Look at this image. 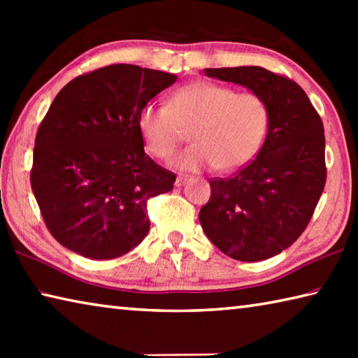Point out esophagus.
I'll return each instance as SVG.
<instances>
[{"mask_svg":"<svg viewBox=\"0 0 358 358\" xmlns=\"http://www.w3.org/2000/svg\"><path fill=\"white\" fill-rule=\"evenodd\" d=\"M187 177H185V175H178L177 180H175V186H183L186 183Z\"/></svg>","mask_w":358,"mask_h":358,"instance_id":"obj_1","label":"esophagus"}]
</instances>
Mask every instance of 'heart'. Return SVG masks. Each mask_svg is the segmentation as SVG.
<instances>
[{
	"label": "heart",
	"instance_id": "obj_1",
	"mask_svg": "<svg viewBox=\"0 0 358 358\" xmlns=\"http://www.w3.org/2000/svg\"><path fill=\"white\" fill-rule=\"evenodd\" d=\"M270 126V110L262 96L213 82H192L178 88L167 106L145 104L137 129L151 155L169 159L185 131L192 145L173 164L189 172L217 167L232 172L254 159Z\"/></svg>",
	"mask_w": 358,
	"mask_h": 358
}]
</instances>
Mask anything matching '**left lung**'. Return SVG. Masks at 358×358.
I'll return each instance as SVG.
<instances>
[{"label": "left lung", "instance_id": "8db88e82", "mask_svg": "<svg viewBox=\"0 0 358 358\" xmlns=\"http://www.w3.org/2000/svg\"><path fill=\"white\" fill-rule=\"evenodd\" d=\"M262 96L270 126L256 159L230 178L210 181L199 221L217 250L259 262L286 250L306 229L322 196L324 124L299 83L260 66L203 69Z\"/></svg>", "mask_w": 358, "mask_h": 358}]
</instances>
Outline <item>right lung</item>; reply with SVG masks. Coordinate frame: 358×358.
Instances as JSON below:
<instances>
[{"instance_id":"right-lung-1","label":"right lung","mask_w":358,"mask_h":358,"mask_svg":"<svg viewBox=\"0 0 358 358\" xmlns=\"http://www.w3.org/2000/svg\"><path fill=\"white\" fill-rule=\"evenodd\" d=\"M177 76L112 64L78 76L53 99L34 141L31 187L48 232L88 259H115L147 237V201L175 173L145 153L138 110Z\"/></svg>"}]
</instances>
